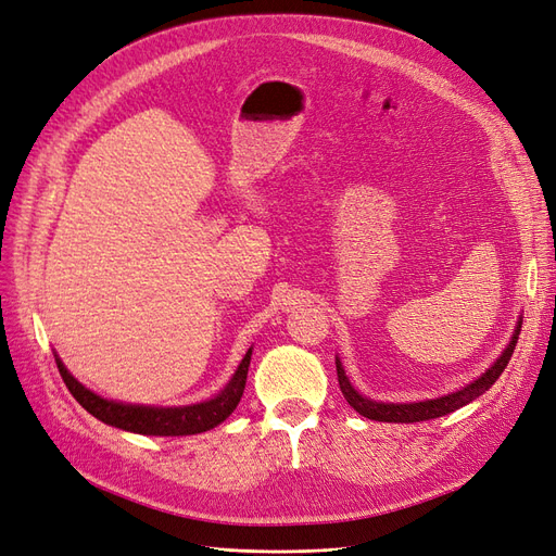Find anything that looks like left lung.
<instances>
[{"instance_id":"obj_1","label":"left lung","mask_w":556,"mask_h":556,"mask_svg":"<svg viewBox=\"0 0 556 556\" xmlns=\"http://www.w3.org/2000/svg\"><path fill=\"white\" fill-rule=\"evenodd\" d=\"M520 327H522V318H518L516 330H513V337L508 341V345L504 348V353L490 364V368H485V374H481L477 380H471L469 384L456 389L446 396H438V399H428V401H417V403H382V401H374L364 394H359L357 389L353 387V382L348 380L343 364L337 357V376H339V387L345 396V401L351 403V407L355 413H359L366 419L374 421H389V424H417V421H428V419H438L444 417L448 413H456L463 405L471 403L475 399H479L481 394H485L488 389L497 382V378L504 374V368L508 366V359L516 351V343L520 337Z\"/></svg>"}]
</instances>
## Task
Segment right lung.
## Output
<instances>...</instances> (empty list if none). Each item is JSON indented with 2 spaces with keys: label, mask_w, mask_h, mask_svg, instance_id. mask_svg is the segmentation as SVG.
<instances>
[{
  "label": "right lung",
  "mask_w": 556,
  "mask_h": 556,
  "mask_svg": "<svg viewBox=\"0 0 556 556\" xmlns=\"http://www.w3.org/2000/svg\"><path fill=\"white\" fill-rule=\"evenodd\" d=\"M56 368L61 378H64L68 392L75 396V401L87 409L89 415L100 419L102 424L128 430V433L139 435H160V438H176V435H197L205 433L215 426H219L226 417H229L236 405L242 399L247 371H250V359H252V348L247 351L242 362L238 364L233 378L226 382L219 394H215L208 401L192 403V405H174V407H162V405H135V403H123L102 399L91 389L81 384L64 362L54 355Z\"/></svg>",
  "instance_id": "add662e5"
}]
</instances>
